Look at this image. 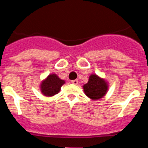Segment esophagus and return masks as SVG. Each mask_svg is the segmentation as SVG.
Segmentation results:
<instances>
[{
    "instance_id": "34e87169",
    "label": "esophagus",
    "mask_w": 148,
    "mask_h": 148,
    "mask_svg": "<svg viewBox=\"0 0 148 148\" xmlns=\"http://www.w3.org/2000/svg\"><path fill=\"white\" fill-rule=\"evenodd\" d=\"M71 83L73 84H75V85H76V84H78V80H73V81H71Z\"/></svg>"
}]
</instances>
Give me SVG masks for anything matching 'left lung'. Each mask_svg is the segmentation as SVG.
<instances>
[{
	"label": "left lung",
	"instance_id": "8db88e82",
	"mask_svg": "<svg viewBox=\"0 0 148 148\" xmlns=\"http://www.w3.org/2000/svg\"><path fill=\"white\" fill-rule=\"evenodd\" d=\"M84 91L88 97L92 100L101 99L108 91V83L96 74L90 75L88 82L83 86Z\"/></svg>",
	"mask_w": 148,
	"mask_h": 148
}]
</instances>
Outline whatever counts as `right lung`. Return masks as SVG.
<instances>
[{
  "label": "right lung",
  "instance_id": "add662e5",
  "mask_svg": "<svg viewBox=\"0 0 148 148\" xmlns=\"http://www.w3.org/2000/svg\"><path fill=\"white\" fill-rule=\"evenodd\" d=\"M65 83L64 80H61L56 74H50L40 84V90L44 95L47 97H51L57 95L60 90L61 86Z\"/></svg>",
  "mask_w": 148,
  "mask_h": 148
}]
</instances>
